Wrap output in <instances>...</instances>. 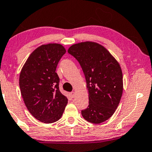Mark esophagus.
<instances>
[{"label":"esophagus","instance_id":"1","mask_svg":"<svg viewBox=\"0 0 152 152\" xmlns=\"http://www.w3.org/2000/svg\"><path fill=\"white\" fill-rule=\"evenodd\" d=\"M74 96H75V92H71L70 93V97H71L72 98H74Z\"/></svg>","mask_w":152,"mask_h":152}]
</instances>
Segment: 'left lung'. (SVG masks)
<instances>
[{
    "mask_svg": "<svg viewBox=\"0 0 152 152\" xmlns=\"http://www.w3.org/2000/svg\"><path fill=\"white\" fill-rule=\"evenodd\" d=\"M68 53L80 63L89 92V106L83 118L100 124L114 114L123 93V74L117 61L102 45L85 42L72 45Z\"/></svg>",
    "mask_w": 152,
    "mask_h": 152,
    "instance_id": "8db88e82",
    "label": "left lung"
}]
</instances>
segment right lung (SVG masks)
Listing matches in <instances>:
<instances>
[{
    "mask_svg": "<svg viewBox=\"0 0 152 152\" xmlns=\"http://www.w3.org/2000/svg\"><path fill=\"white\" fill-rule=\"evenodd\" d=\"M65 48L48 44L36 48L21 70L19 85L24 104L39 121L51 124L63 115L67 98L59 91V78L55 72Z\"/></svg>",
    "mask_w": 152,
    "mask_h": 152,
    "instance_id": "add662e5",
    "label": "right lung"
}]
</instances>
